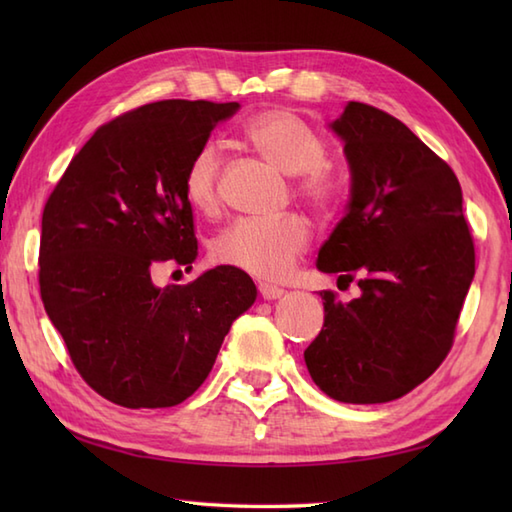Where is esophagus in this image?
<instances>
[{"label":"esophagus","instance_id":"obj_1","mask_svg":"<svg viewBox=\"0 0 512 512\" xmlns=\"http://www.w3.org/2000/svg\"><path fill=\"white\" fill-rule=\"evenodd\" d=\"M259 295H262V299L266 301H275L284 295V288L273 286V284H259Z\"/></svg>","mask_w":512,"mask_h":512}]
</instances>
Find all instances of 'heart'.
I'll list each match as a JSON object with an SVG mask.
<instances>
[{
    "label": "heart",
    "instance_id": "obj_1",
    "mask_svg": "<svg viewBox=\"0 0 512 512\" xmlns=\"http://www.w3.org/2000/svg\"><path fill=\"white\" fill-rule=\"evenodd\" d=\"M246 145L279 171L295 176V193L319 213H332L341 200L339 182L325 169L328 145L314 129L288 110H268L244 125ZM222 158L215 145L193 151L182 178L184 198L200 213L220 209ZM312 242V226L299 213L275 220H237L213 239L220 264L259 279L286 277Z\"/></svg>",
    "mask_w": 512,
    "mask_h": 512
}]
</instances>
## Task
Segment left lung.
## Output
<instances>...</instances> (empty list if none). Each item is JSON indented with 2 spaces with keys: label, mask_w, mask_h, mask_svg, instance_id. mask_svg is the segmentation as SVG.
Wrapping results in <instances>:
<instances>
[{
  "label": "left lung",
  "mask_w": 512,
  "mask_h": 512,
  "mask_svg": "<svg viewBox=\"0 0 512 512\" xmlns=\"http://www.w3.org/2000/svg\"><path fill=\"white\" fill-rule=\"evenodd\" d=\"M330 127L345 143L352 189L317 268L358 277L361 297L321 292L323 330L303 358L323 394L376 405L409 394L447 358L475 248L453 169L405 123L350 101Z\"/></svg>",
  "instance_id": "left-lung-1"
}]
</instances>
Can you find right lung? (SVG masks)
I'll return each instance as SVG.
<instances>
[{
	"label": "right lung",
	"instance_id": "obj_1",
	"mask_svg": "<svg viewBox=\"0 0 512 512\" xmlns=\"http://www.w3.org/2000/svg\"><path fill=\"white\" fill-rule=\"evenodd\" d=\"M239 103L158 101L116 116L81 147L41 217L39 290L76 372L127 409L173 407L198 389L231 323L257 297L217 266L158 288L160 264L198 257L182 178Z\"/></svg>",
	"mask_w": 512,
	"mask_h": 512
}]
</instances>
